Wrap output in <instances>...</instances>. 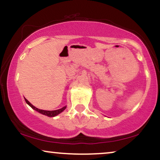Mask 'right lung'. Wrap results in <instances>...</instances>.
<instances>
[{"mask_svg":"<svg viewBox=\"0 0 160 160\" xmlns=\"http://www.w3.org/2000/svg\"><path fill=\"white\" fill-rule=\"evenodd\" d=\"M25 101H26V102L28 103V105L30 106L32 108V109H34V110H36L38 112L42 114V115H47L48 116V117H54V116L59 115V113H61L62 112H63L65 109H66V107H62V109H57V110H53V111H46V110H42V109H39L38 108H36L35 107H34L32 103H31L29 101H28L27 99L25 98Z\"/></svg>","mask_w":160,"mask_h":160,"instance_id":"add662e5","label":"right lung"}]
</instances>
